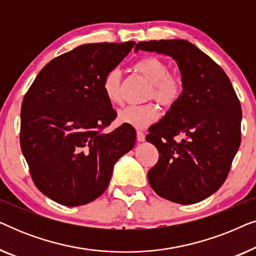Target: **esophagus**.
I'll list each match as a JSON object with an SVG mask.
<instances>
[{
	"instance_id": "1",
	"label": "esophagus",
	"mask_w": 256,
	"mask_h": 256,
	"mask_svg": "<svg viewBox=\"0 0 256 256\" xmlns=\"http://www.w3.org/2000/svg\"><path fill=\"white\" fill-rule=\"evenodd\" d=\"M136 138H138V142H143L146 140V135L143 132H136Z\"/></svg>"
}]
</instances>
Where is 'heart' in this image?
I'll use <instances>...</instances> for the list:
<instances>
[{"mask_svg": "<svg viewBox=\"0 0 256 256\" xmlns=\"http://www.w3.org/2000/svg\"><path fill=\"white\" fill-rule=\"evenodd\" d=\"M135 71L150 82L146 99H155L164 107H171L180 99L183 92L180 76L170 73L166 62L156 57L140 60L135 65ZM104 93L112 104H120L124 101V82L121 70L115 68L104 76L102 82ZM160 116L158 107L150 102L141 106H127L118 110V120L121 124L143 129L154 124Z\"/></svg>", "mask_w": 256, "mask_h": 256, "instance_id": "b5f03b06", "label": "heart"}]
</instances>
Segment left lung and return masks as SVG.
I'll return each mask as SVG.
<instances>
[{
	"label": "left lung",
	"mask_w": 256,
	"mask_h": 256,
	"mask_svg": "<svg viewBox=\"0 0 256 256\" xmlns=\"http://www.w3.org/2000/svg\"><path fill=\"white\" fill-rule=\"evenodd\" d=\"M138 50L169 56L183 82L180 99L146 138L160 155L148 172L150 186L178 204L204 200L224 184L240 146L242 112L236 90L224 70L190 42H140Z\"/></svg>",
	"instance_id": "left-lung-1"
}]
</instances>
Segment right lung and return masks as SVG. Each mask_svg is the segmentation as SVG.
Here are the masks:
<instances>
[{"label":"right lung","mask_w":256,"mask_h":256,"mask_svg":"<svg viewBox=\"0 0 256 256\" xmlns=\"http://www.w3.org/2000/svg\"><path fill=\"white\" fill-rule=\"evenodd\" d=\"M134 45H80L45 65L24 96L20 149L34 185L59 204L73 208L100 197L114 164L134 148L132 126L104 132L116 113L102 88L104 76Z\"/></svg>","instance_id":"1"}]
</instances>
